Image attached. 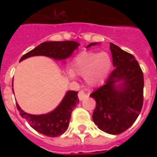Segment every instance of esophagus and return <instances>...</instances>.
Listing matches in <instances>:
<instances>
[{"label": "esophagus", "instance_id": "obj_1", "mask_svg": "<svg viewBox=\"0 0 157 157\" xmlns=\"http://www.w3.org/2000/svg\"><path fill=\"white\" fill-rule=\"evenodd\" d=\"M86 97H88V94H86L85 92H84L83 90H81V91H79V93H78V98L80 100H83L84 98H86Z\"/></svg>", "mask_w": 157, "mask_h": 157}]
</instances>
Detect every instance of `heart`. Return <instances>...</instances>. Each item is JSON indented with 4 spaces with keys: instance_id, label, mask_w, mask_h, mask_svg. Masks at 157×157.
Listing matches in <instances>:
<instances>
[{
    "instance_id": "obj_1",
    "label": "heart",
    "mask_w": 157,
    "mask_h": 157,
    "mask_svg": "<svg viewBox=\"0 0 157 157\" xmlns=\"http://www.w3.org/2000/svg\"><path fill=\"white\" fill-rule=\"evenodd\" d=\"M112 59L107 53L84 51L75 57L72 69L76 73L86 76L89 84L95 85L104 80L112 68ZM68 76L74 78L75 74L72 71H69Z\"/></svg>"
}]
</instances>
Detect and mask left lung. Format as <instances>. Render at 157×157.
<instances>
[{"label":"left lung","instance_id":"obj_1","mask_svg":"<svg viewBox=\"0 0 157 157\" xmlns=\"http://www.w3.org/2000/svg\"><path fill=\"white\" fill-rule=\"evenodd\" d=\"M97 44L91 43L88 47ZM110 50L115 69L105 85L90 96L96 101L92 116L94 124L107 134H120L134 124L141 112L144 73L131 54L112 43H110Z\"/></svg>","mask_w":157,"mask_h":157}]
</instances>
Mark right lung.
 <instances>
[{
    "label": "right lung",
    "mask_w": 157,
    "mask_h": 157,
    "mask_svg": "<svg viewBox=\"0 0 157 157\" xmlns=\"http://www.w3.org/2000/svg\"><path fill=\"white\" fill-rule=\"evenodd\" d=\"M79 43L72 40L45 41L25 54L20 61L33 56H47L56 60H64L71 56L79 46ZM79 103L77 92L69 90L64 96L60 104L47 114L32 115L23 112L17 103V109L23 118L27 120L31 127L48 137H58L66 131L71 119V112Z\"/></svg>",
    "instance_id": "add662e5"
}]
</instances>
